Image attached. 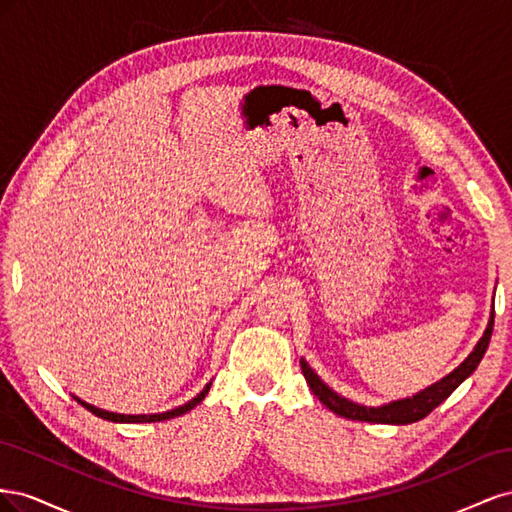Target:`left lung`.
<instances>
[{
	"instance_id": "obj_1",
	"label": "left lung",
	"mask_w": 512,
	"mask_h": 512,
	"mask_svg": "<svg viewBox=\"0 0 512 512\" xmlns=\"http://www.w3.org/2000/svg\"><path fill=\"white\" fill-rule=\"evenodd\" d=\"M491 333H493V312H491V318H489V324H487L483 337L478 339V344L474 346L468 359L463 361L457 369H453L451 374L444 376L440 382L427 386V389L421 393H416L406 399L391 401V404H384L378 408H371V406L367 408L361 404H354V401L337 395L333 389H329V386L320 380L316 371L309 367L303 359H301V369H303V376L309 384V389H312V393L331 412L344 416V418H350V421L382 423V425H408V423L421 421V418H425L431 410H436L463 380H466L470 374H474V369L478 367L480 359H483L487 348H489Z\"/></svg>"
}]
</instances>
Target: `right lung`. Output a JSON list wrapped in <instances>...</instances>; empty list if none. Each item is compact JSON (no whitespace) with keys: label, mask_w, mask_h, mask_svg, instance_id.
Segmentation results:
<instances>
[{"label":"right lung","mask_w":512,"mask_h":512,"mask_svg":"<svg viewBox=\"0 0 512 512\" xmlns=\"http://www.w3.org/2000/svg\"><path fill=\"white\" fill-rule=\"evenodd\" d=\"M209 386L207 384L203 391H200L192 401H188V404H183L175 410H168V412H162V414H117V412H108V410H102V408H96L91 404H85V401H81L79 397H74L76 401H79L81 406H85L89 412H94L96 416L104 418V421H113V423H160V421H168V418H175V416H181L185 412H190L194 406H198L200 401L205 399V395L209 393Z\"/></svg>","instance_id":"1"}]
</instances>
